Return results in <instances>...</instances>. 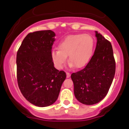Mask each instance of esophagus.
Wrapping results in <instances>:
<instances>
[{"label": "esophagus", "instance_id": "esophagus-1", "mask_svg": "<svg viewBox=\"0 0 129 129\" xmlns=\"http://www.w3.org/2000/svg\"><path fill=\"white\" fill-rule=\"evenodd\" d=\"M66 74H67V78H70V73H69V72H67Z\"/></svg>", "mask_w": 129, "mask_h": 129}]
</instances>
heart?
<instances>
[{"label": "heart", "instance_id": "1", "mask_svg": "<svg viewBox=\"0 0 129 129\" xmlns=\"http://www.w3.org/2000/svg\"><path fill=\"white\" fill-rule=\"evenodd\" d=\"M93 48V39L88 34H78L66 37L59 43L58 49L51 51V59L57 69H61L68 56L71 66L83 67L89 60Z\"/></svg>", "mask_w": 129, "mask_h": 129}]
</instances>
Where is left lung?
<instances>
[{"instance_id":"obj_1","label":"left lung","mask_w":129,"mask_h":129,"mask_svg":"<svg viewBox=\"0 0 129 129\" xmlns=\"http://www.w3.org/2000/svg\"><path fill=\"white\" fill-rule=\"evenodd\" d=\"M95 32L97 43L94 54L84 69L71 75L75 97L85 105L95 104L104 98L116 70L112 44Z\"/></svg>"}]
</instances>
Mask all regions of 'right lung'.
<instances>
[{
  "mask_svg": "<svg viewBox=\"0 0 129 129\" xmlns=\"http://www.w3.org/2000/svg\"><path fill=\"white\" fill-rule=\"evenodd\" d=\"M55 36L51 30L29 33L17 53L19 88L28 101L38 107L55 103L66 78V72L56 69L51 59Z\"/></svg>",
  "mask_w": 129,
  "mask_h": 129,
  "instance_id": "obj_1",
  "label": "right lung"
}]
</instances>
